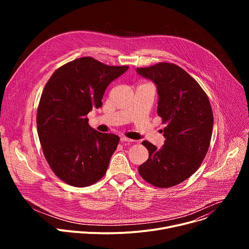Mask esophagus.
I'll use <instances>...</instances> for the list:
<instances>
[{
	"instance_id": "1",
	"label": "esophagus",
	"mask_w": 249,
	"mask_h": 249,
	"mask_svg": "<svg viewBox=\"0 0 249 249\" xmlns=\"http://www.w3.org/2000/svg\"><path fill=\"white\" fill-rule=\"evenodd\" d=\"M120 141L122 142V143H124V142H126V143H132V142H133V140L128 139V138H126V137H121V138H120Z\"/></svg>"
}]
</instances>
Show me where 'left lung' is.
Returning <instances> with one entry per match:
<instances>
[{
  "instance_id": "8db88e82",
  "label": "left lung",
  "mask_w": 249,
  "mask_h": 249,
  "mask_svg": "<svg viewBox=\"0 0 249 249\" xmlns=\"http://www.w3.org/2000/svg\"><path fill=\"white\" fill-rule=\"evenodd\" d=\"M136 72L156 85L157 112L167 123L160 149L148 141L142 143L149 159L139 166V173L152 185L168 188L189 178L201 165L214 124L211 104L199 84L174 64L159 63Z\"/></svg>"
}]
</instances>
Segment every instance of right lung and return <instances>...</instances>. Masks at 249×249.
Instances as JSON below:
<instances>
[{
    "mask_svg": "<svg viewBox=\"0 0 249 249\" xmlns=\"http://www.w3.org/2000/svg\"><path fill=\"white\" fill-rule=\"evenodd\" d=\"M128 68L83 57L60 67L46 84L37 109V132L47 162L64 182L86 187L107 170L119 137L95 131L87 115L101 107L106 88Z\"/></svg>",
    "mask_w": 249,
    "mask_h": 249,
    "instance_id": "obj_1",
    "label": "right lung"
}]
</instances>
